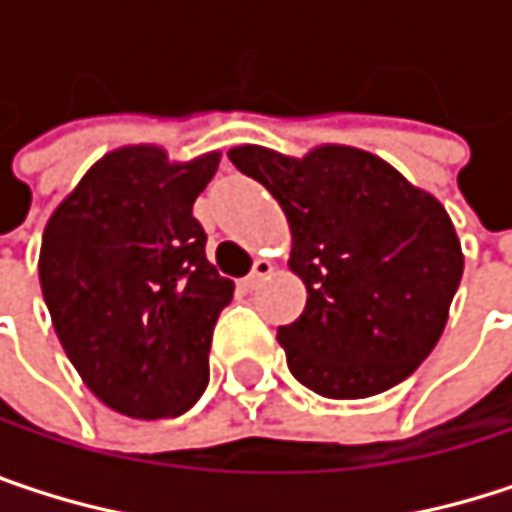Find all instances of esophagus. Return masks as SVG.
Returning <instances> with one entry per match:
<instances>
[{
    "instance_id": "obj_1",
    "label": "esophagus",
    "mask_w": 512,
    "mask_h": 512,
    "mask_svg": "<svg viewBox=\"0 0 512 512\" xmlns=\"http://www.w3.org/2000/svg\"><path fill=\"white\" fill-rule=\"evenodd\" d=\"M272 269H275V266H272V260H263V257L255 260V269L243 278V287H246V290H257V287H260V281H263Z\"/></svg>"
}]
</instances>
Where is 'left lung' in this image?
Returning a JSON list of instances; mask_svg holds the SVG:
<instances>
[{
    "label": "left lung",
    "mask_w": 512,
    "mask_h": 512,
    "mask_svg": "<svg viewBox=\"0 0 512 512\" xmlns=\"http://www.w3.org/2000/svg\"><path fill=\"white\" fill-rule=\"evenodd\" d=\"M228 156L290 222V269L308 290L305 311L278 326L290 373L332 400L403 382L439 344L460 287L462 249L445 207L347 145L302 159L257 145Z\"/></svg>",
    "instance_id": "left-lung-1"
}]
</instances>
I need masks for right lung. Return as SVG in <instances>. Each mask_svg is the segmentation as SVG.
I'll return each instance as SVG.
<instances>
[{
	"instance_id": "1",
	"label": "right lung",
	"mask_w": 512,
	"mask_h": 512,
	"mask_svg": "<svg viewBox=\"0 0 512 512\" xmlns=\"http://www.w3.org/2000/svg\"><path fill=\"white\" fill-rule=\"evenodd\" d=\"M219 154L168 162L156 145L97 159L55 207L41 290L82 382L130 418H177L210 382V344L234 281L192 216Z\"/></svg>"
}]
</instances>
